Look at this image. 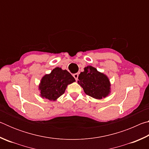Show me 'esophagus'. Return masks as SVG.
<instances>
[{
  "label": "esophagus",
  "mask_w": 149,
  "mask_h": 149,
  "mask_svg": "<svg viewBox=\"0 0 149 149\" xmlns=\"http://www.w3.org/2000/svg\"><path fill=\"white\" fill-rule=\"evenodd\" d=\"M78 75H79V74H77V73H76V74H74V75H73V76H74V77L75 78V79L77 81L78 79Z\"/></svg>",
  "instance_id": "34e87169"
}]
</instances>
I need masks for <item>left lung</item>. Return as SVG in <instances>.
<instances>
[{
    "label": "left lung",
    "mask_w": 149,
    "mask_h": 149,
    "mask_svg": "<svg viewBox=\"0 0 149 149\" xmlns=\"http://www.w3.org/2000/svg\"><path fill=\"white\" fill-rule=\"evenodd\" d=\"M77 83L85 94L97 99L105 98L110 92V84L107 75L97 71L93 66H87L81 72Z\"/></svg>",
    "instance_id": "obj_1"
}]
</instances>
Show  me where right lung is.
<instances>
[{
  "label": "right lung",
  "mask_w": 149,
  "mask_h": 149,
  "mask_svg": "<svg viewBox=\"0 0 149 149\" xmlns=\"http://www.w3.org/2000/svg\"><path fill=\"white\" fill-rule=\"evenodd\" d=\"M74 81V77L67 70L56 68L50 74L45 75L41 79L39 85L41 97L56 100L64 94L68 85Z\"/></svg>",
  "instance_id": "1"
}]
</instances>
